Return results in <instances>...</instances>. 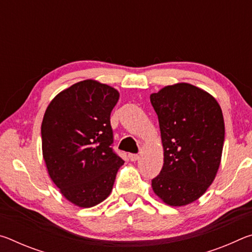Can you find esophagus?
<instances>
[{"instance_id":"esophagus-1","label":"esophagus","mask_w":252,"mask_h":252,"mask_svg":"<svg viewBox=\"0 0 252 252\" xmlns=\"http://www.w3.org/2000/svg\"><path fill=\"white\" fill-rule=\"evenodd\" d=\"M129 159L131 160V161H136L139 159V156L136 155V153H130L129 155Z\"/></svg>"}]
</instances>
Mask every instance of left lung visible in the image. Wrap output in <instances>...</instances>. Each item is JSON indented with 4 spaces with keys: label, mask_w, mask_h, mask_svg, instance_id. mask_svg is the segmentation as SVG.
<instances>
[{
    "label": "left lung",
    "mask_w": 252,
    "mask_h": 252,
    "mask_svg": "<svg viewBox=\"0 0 252 252\" xmlns=\"http://www.w3.org/2000/svg\"><path fill=\"white\" fill-rule=\"evenodd\" d=\"M164 159L152 189L169 206L193 202L218 171L224 142L222 111L215 97L189 83L168 85L150 95Z\"/></svg>",
    "instance_id": "8db88e82"
}]
</instances>
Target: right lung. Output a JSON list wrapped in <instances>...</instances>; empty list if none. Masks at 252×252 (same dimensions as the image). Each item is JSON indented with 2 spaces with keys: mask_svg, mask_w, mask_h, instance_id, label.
Listing matches in <instances>:
<instances>
[{
  "mask_svg": "<svg viewBox=\"0 0 252 252\" xmlns=\"http://www.w3.org/2000/svg\"><path fill=\"white\" fill-rule=\"evenodd\" d=\"M116 89L93 80L71 85L54 97L42 121V150L52 181L72 203L90 208L112 191L125 163L112 148L110 116Z\"/></svg>",
  "mask_w": 252,
  "mask_h": 252,
  "instance_id": "obj_1",
  "label": "right lung"
}]
</instances>
